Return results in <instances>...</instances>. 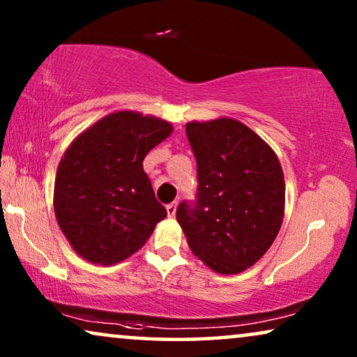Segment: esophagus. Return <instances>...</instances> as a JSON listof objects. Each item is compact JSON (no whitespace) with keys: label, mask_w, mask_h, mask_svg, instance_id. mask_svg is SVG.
Masks as SVG:
<instances>
[{"label":"esophagus","mask_w":357,"mask_h":357,"mask_svg":"<svg viewBox=\"0 0 357 357\" xmlns=\"http://www.w3.org/2000/svg\"><path fill=\"white\" fill-rule=\"evenodd\" d=\"M165 209H167V214L169 218H174L175 216V211H177V203H169L167 206H165Z\"/></svg>","instance_id":"34e87169"}]
</instances>
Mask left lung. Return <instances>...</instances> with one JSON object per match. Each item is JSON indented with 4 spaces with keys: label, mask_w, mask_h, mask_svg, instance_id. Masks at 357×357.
I'll return each mask as SVG.
<instances>
[{
    "label": "left lung",
    "mask_w": 357,
    "mask_h": 357,
    "mask_svg": "<svg viewBox=\"0 0 357 357\" xmlns=\"http://www.w3.org/2000/svg\"><path fill=\"white\" fill-rule=\"evenodd\" d=\"M197 159V202L177 221L192 252L221 275H236L271 247L284 216V175L273 149L241 121L187 123Z\"/></svg>",
    "instance_id": "left-lung-1"
}]
</instances>
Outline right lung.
I'll return each instance as SVG.
<instances>
[{"mask_svg":"<svg viewBox=\"0 0 357 357\" xmlns=\"http://www.w3.org/2000/svg\"><path fill=\"white\" fill-rule=\"evenodd\" d=\"M170 133L169 121L115 112L77 136L63 154L53 206L58 226L87 261L125 260L167 216L143 160Z\"/></svg>","mask_w":357,"mask_h":357,"instance_id":"1","label":"right lung"}]
</instances>
